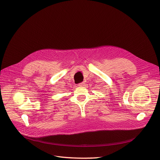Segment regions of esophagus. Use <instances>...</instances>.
Masks as SVG:
<instances>
[{
    "instance_id": "obj_1",
    "label": "esophagus",
    "mask_w": 160,
    "mask_h": 160,
    "mask_svg": "<svg viewBox=\"0 0 160 160\" xmlns=\"http://www.w3.org/2000/svg\"><path fill=\"white\" fill-rule=\"evenodd\" d=\"M84 85H85V82H81V83H78V86H79V87H83V86H84Z\"/></svg>"
}]
</instances>
